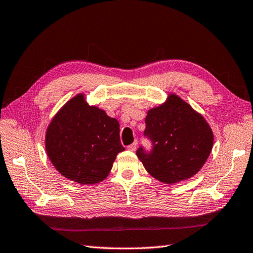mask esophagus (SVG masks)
I'll list each match as a JSON object with an SVG mask.
<instances>
[{
	"label": "esophagus",
	"mask_w": 253,
	"mask_h": 253,
	"mask_svg": "<svg viewBox=\"0 0 253 253\" xmlns=\"http://www.w3.org/2000/svg\"><path fill=\"white\" fill-rule=\"evenodd\" d=\"M137 145H138V142L135 140V141H133V142L131 143V145H129V146L127 147V148H128V150H130V151H135V150L137 149Z\"/></svg>",
	"instance_id": "34e87169"
}]
</instances>
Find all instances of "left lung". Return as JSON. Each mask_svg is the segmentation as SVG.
<instances>
[{"label": "left lung", "mask_w": 253, "mask_h": 253, "mask_svg": "<svg viewBox=\"0 0 253 253\" xmlns=\"http://www.w3.org/2000/svg\"><path fill=\"white\" fill-rule=\"evenodd\" d=\"M143 136L151 149L142 145L136 155L150 174L167 184L190 179L211 155V129L200 114L176 95L152 108L146 117Z\"/></svg>", "instance_id": "1"}]
</instances>
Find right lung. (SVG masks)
<instances>
[{"mask_svg": "<svg viewBox=\"0 0 253 253\" xmlns=\"http://www.w3.org/2000/svg\"><path fill=\"white\" fill-rule=\"evenodd\" d=\"M46 150L54 168L69 180L95 184L110 173L118 152L125 150L120 124L83 95L69 101L49 125Z\"/></svg>", "mask_w": 253, "mask_h": 253, "instance_id": "right-lung-1", "label": "right lung"}]
</instances>
